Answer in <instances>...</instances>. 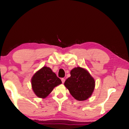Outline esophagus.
<instances>
[{"mask_svg":"<svg viewBox=\"0 0 129 129\" xmlns=\"http://www.w3.org/2000/svg\"><path fill=\"white\" fill-rule=\"evenodd\" d=\"M61 81H62V83H64V82H65V80L64 78H61Z\"/></svg>","mask_w":129,"mask_h":129,"instance_id":"1","label":"esophagus"}]
</instances>
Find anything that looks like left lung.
Instances as JSON below:
<instances>
[{"instance_id": "obj_1", "label": "left lung", "mask_w": 129, "mask_h": 129, "mask_svg": "<svg viewBox=\"0 0 129 129\" xmlns=\"http://www.w3.org/2000/svg\"><path fill=\"white\" fill-rule=\"evenodd\" d=\"M70 75L65 81L64 85L76 100H87L94 91V79L86 69L80 67L74 68L71 70Z\"/></svg>"}]
</instances>
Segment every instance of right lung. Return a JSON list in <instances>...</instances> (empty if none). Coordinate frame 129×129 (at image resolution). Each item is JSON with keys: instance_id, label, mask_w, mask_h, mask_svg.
<instances>
[{"instance_id": "1", "label": "right lung", "mask_w": 129, "mask_h": 129, "mask_svg": "<svg viewBox=\"0 0 129 129\" xmlns=\"http://www.w3.org/2000/svg\"><path fill=\"white\" fill-rule=\"evenodd\" d=\"M31 86L38 97L45 98L55 86L61 84V81L57 77L50 68L44 67L35 74L31 78Z\"/></svg>"}]
</instances>
